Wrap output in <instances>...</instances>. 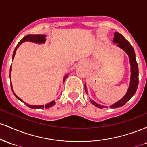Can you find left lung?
Here are the masks:
<instances>
[{
	"label": "left lung",
	"mask_w": 147,
	"mask_h": 147,
	"mask_svg": "<svg viewBox=\"0 0 147 147\" xmlns=\"http://www.w3.org/2000/svg\"><path fill=\"white\" fill-rule=\"evenodd\" d=\"M114 43H115L116 45L118 48H121L122 50H124V52L127 54L129 56V61H130V65H131V80H130V85L129 88H128L127 92H126V95L122 97L120 100H119L115 104L111 105L110 107L113 109H115V108H119L121 106H124L128 101H129L131 99V97L136 93V90H137L138 86V75H139V72H138V63L136 62V54L135 51L133 50L132 45L130 44V43L127 40L122 36L121 34L118 32L114 33V38L113 41ZM85 88V90L88 93L86 85L84 86ZM90 102L95 106L96 107H98L99 109H103V108L107 107V106H104L100 104H97L93 100H90Z\"/></svg>",
	"instance_id": "obj_1"
}]
</instances>
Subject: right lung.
Masks as SVG:
<instances>
[{
	"instance_id": "1",
	"label": "right lung",
	"mask_w": 147,
	"mask_h": 147,
	"mask_svg": "<svg viewBox=\"0 0 147 147\" xmlns=\"http://www.w3.org/2000/svg\"><path fill=\"white\" fill-rule=\"evenodd\" d=\"M45 37H46V36H45V35H43V34H42V35H41V34H36V35L29 34V35H27V36L23 37V38H22L21 41H20L19 43H18V45H16V47L14 49V53H13V55H12V61L14 58V56H15V54H16V50H17L18 47H19V45H21V43H23V42L30 41V42H33V43H38V44H43V43H45V41H46V39H45ZM11 67H10V70H9V78H11V74H10V73H11ZM68 75L64 76L63 82H64V81H65V79L67 78ZM11 90H12L13 93H14L15 97H16L18 99H19L20 101H21L22 102H23L24 104H26V105L28 106V107L31 108V109H44V108H45V109H49V108L52 107V106H54L55 104H56L55 101H52V102L48 103V104H46L45 105H30V104H27V103L23 102V101L22 100L21 98H19V97H18V96L14 93V90H13V88H12V85H11Z\"/></svg>"
}]
</instances>
